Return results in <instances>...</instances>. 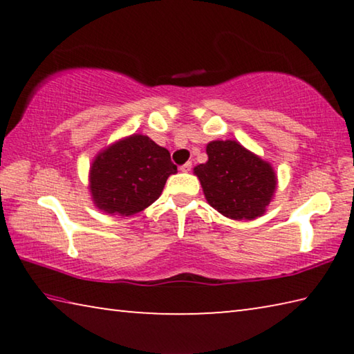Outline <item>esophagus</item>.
<instances>
[{"label": "esophagus", "instance_id": "1", "mask_svg": "<svg viewBox=\"0 0 354 354\" xmlns=\"http://www.w3.org/2000/svg\"><path fill=\"white\" fill-rule=\"evenodd\" d=\"M192 167H194V165H192V162H185V164H183L181 167H179V170H181V171H190Z\"/></svg>", "mask_w": 354, "mask_h": 354}]
</instances>
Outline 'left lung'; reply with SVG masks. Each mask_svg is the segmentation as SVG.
I'll return each mask as SVG.
<instances>
[{
  "instance_id": "obj_1",
  "label": "left lung",
  "mask_w": 354,
  "mask_h": 354,
  "mask_svg": "<svg viewBox=\"0 0 354 354\" xmlns=\"http://www.w3.org/2000/svg\"><path fill=\"white\" fill-rule=\"evenodd\" d=\"M206 153L207 162L194 170L209 205L234 220H253L266 212L277 189L270 164L234 140L211 142Z\"/></svg>"
}]
</instances>
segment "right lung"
Returning a JSON list of instances; mask_svg holds the SVG:
<instances>
[{
    "mask_svg": "<svg viewBox=\"0 0 354 354\" xmlns=\"http://www.w3.org/2000/svg\"><path fill=\"white\" fill-rule=\"evenodd\" d=\"M176 173L169 149L149 137L134 134L101 151L91 169L95 205L107 214L133 215L162 194L167 178Z\"/></svg>",
    "mask_w": 354,
    "mask_h": 354,
    "instance_id": "1",
    "label": "right lung"
}]
</instances>
